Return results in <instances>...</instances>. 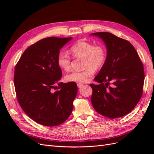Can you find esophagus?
<instances>
[{
    "label": "esophagus",
    "instance_id": "esophagus-1",
    "mask_svg": "<svg viewBox=\"0 0 154 154\" xmlns=\"http://www.w3.org/2000/svg\"><path fill=\"white\" fill-rule=\"evenodd\" d=\"M83 85H84V84H83V83H78V84H77V85H78V87H79V88H81Z\"/></svg>",
    "mask_w": 154,
    "mask_h": 154
}]
</instances>
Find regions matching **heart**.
Returning a JSON list of instances; mask_svg holds the SVG:
<instances>
[{"label":"heart","instance_id":"obj_1","mask_svg":"<svg viewBox=\"0 0 154 154\" xmlns=\"http://www.w3.org/2000/svg\"><path fill=\"white\" fill-rule=\"evenodd\" d=\"M70 51L76 58H84V67L86 68L82 71H72L66 76V80L70 82L85 83L91 80L94 75L95 70H97L103 66L106 53L105 48L101 45H95L89 42L79 40L72 45ZM58 66L69 71L71 69V57L63 51H60L57 57Z\"/></svg>","mask_w":154,"mask_h":154}]
</instances>
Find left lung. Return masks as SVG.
I'll use <instances>...</instances> for the list:
<instances>
[{"label": "left lung", "instance_id": "left-lung-1", "mask_svg": "<svg viewBox=\"0 0 154 154\" xmlns=\"http://www.w3.org/2000/svg\"><path fill=\"white\" fill-rule=\"evenodd\" d=\"M98 36L106 48V58L94 80L99 85L92 88V105L97 112L111 119L121 118L131 112L143 94L144 73L143 63L128 41L108 32ZM112 86H109V82Z\"/></svg>", "mask_w": 154, "mask_h": 154}]
</instances>
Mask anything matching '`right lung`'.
<instances>
[{"label": "right lung", "instance_id": "right-lung-1", "mask_svg": "<svg viewBox=\"0 0 154 154\" xmlns=\"http://www.w3.org/2000/svg\"><path fill=\"white\" fill-rule=\"evenodd\" d=\"M72 38L42 39L24 51L15 66L14 85L18 103L42 125L58 126L72 111L78 87L75 82L59 83L62 72L57 63L60 49Z\"/></svg>", "mask_w": 154, "mask_h": 154}]
</instances>
